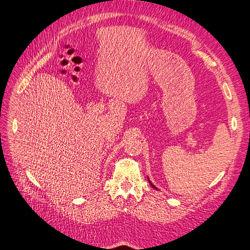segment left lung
<instances>
[{
	"instance_id": "1",
	"label": "left lung",
	"mask_w": 250,
	"mask_h": 250,
	"mask_svg": "<svg viewBox=\"0 0 250 250\" xmlns=\"http://www.w3.org/2000/svg\"><path fill=\"white\" fill-rule=\"evenodd\" d=\"M148 182H149V184H150V186H151V187L153 188V189H156V190H158L157 189V187H156V186H153V184L150 182V180H149V178H148Z\"/></svg>"
}]
</instances>
